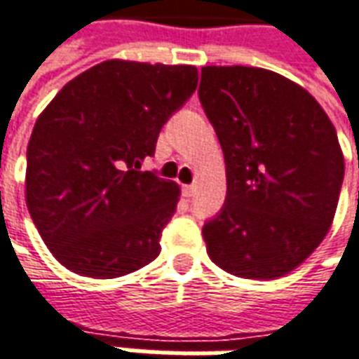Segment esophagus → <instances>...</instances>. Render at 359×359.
I'll list each match as a JSON object with an SVG mask.
<instances>
[{"label": "esophagus", "instance_id": "34e87169", "mask_svg": "<svg viewBox=\"0 0 359 359\" xmlns=\"http://www.w3.org/2000/svg\"><path fill=\"white\" fill-rule=\"evenodd\" d=\"M182 192H184V196H192V194H194V192H196V187H194V184H184V187H182Z\"/></svg>", "mask_w": 359, "mask_h": 359}]
</instances>
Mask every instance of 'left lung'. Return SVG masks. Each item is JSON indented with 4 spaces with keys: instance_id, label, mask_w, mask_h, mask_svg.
<instances>
[{
    "instance_id": "1",
    "label": "left lung",
    "mask_w": 359,
    "mask_h": 359,
    "mask_svg": "<svg viewBox=\"0 0 359 359\" xmlns=\"http://www.w3.org/2000/svg\"><path fill=\"white\" fill-rule=\"evenodd\" d=\"M200 104L226 161V204L204 224L210 259L243 279L297 269L332 226L344 155L306 90L273 70L204 67Z\"/></svg>"
}]
</instances>
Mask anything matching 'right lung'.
Wrapping results in <instances>:
<instances>
[{
	"mask_svg": "<svg viewBox=\"0 0 359 359\" xmlns=\"http://www.w3.org/2000/svg\"><path fill=\"white\" fill-rule=\"evenodd\" d=\"M196 84L190 65L111 58L72 78L41 111L27 145L25 200L60 265L114 279L159 255L180 189L139 169Z\"/></svg>",
	"mask_w": 359,
	"mask_h": 359,
	"instance_id": "obj_1",
	"label": "right lung"
}]
</instances>
